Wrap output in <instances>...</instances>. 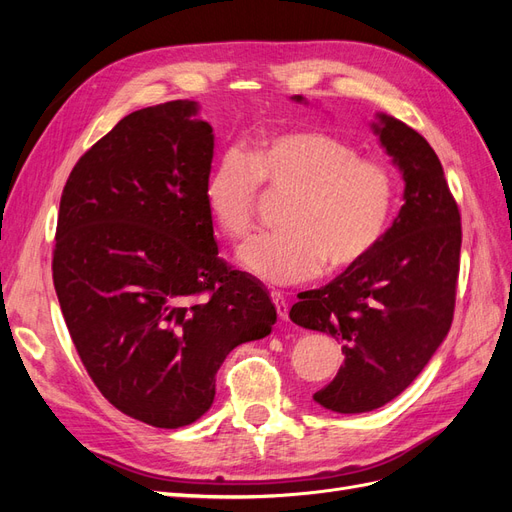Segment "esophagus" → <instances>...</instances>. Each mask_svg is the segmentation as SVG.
Here are the masks:
<instances>
[{"label": "esophagus", "mask_w": 512, "mask_h": 512, "mask_svg": "<svg viewBox=\"0 0 512 512\" xmlns=\"http://www.w3.org/2000/svg\"><path fill=\"white\" fill-rule=\"evenodd\" d=\"M271 299H273V303H275L277 316H280L282 320H288V301L284 299V294H280V292H271Z\"/></svg>", "instance_id": "34e87169"}]
</instances>
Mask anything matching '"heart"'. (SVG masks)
Wrapping results in <instances>:
<instances>
[{
	"mask_svg": "<svg viewBox=\"0 0 512 512\" xmlns=\"http://www.w3.org/2000/svg\"><path fill=\"white\" fill-rule=\"evenodd\" d=\"M260 181L292 192L280 232L258 235L239 262L267 284H294L322 271L359 265L380 243L395 205V179L378 160L359 158L342 138L292 130L256 143L250 153L226 149L205 177L203 198L228 239L254 226Z\"/></svg>",
	"mask_w": 512,
	"mask_h": 512,
	"instance_id": "1",
	"label": "heart"
}]
</instances>
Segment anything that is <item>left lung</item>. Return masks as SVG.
Masks as SVG:
<instances>
[{
    "label": "left lung",
    "mask_w": 512,
    "mask_h": 512,
    "mask_svg": "<svg viewBox=\"0 0 512 512\" xmlns=\"http://www.w3.org/2000/svg\"><path fill=\"white\" fill-rule=\"evenodd\" d=\"M371 132L404 179V205L374 252L290 309L294 324L342 344L344 365L314 393L339 414L382 408L416 380L451 329L459 275L461 218L436 151L386 113Z\"/></svg>",
    "instance_id": "1"
}]
</instances>
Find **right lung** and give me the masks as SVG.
<instances>
[{"mask_svg":"<svg viewBox=\"0 0 512 512\" xmlns=\"http://www.w3.org/2000/svg\"><path fill=\"white\" fill-rule=\"evenodd\" d=\"M200 104L141 108L76 162L59 203L53 282L72 342L111 404L151 427L198 421L215 374L277 320L267 288L218 256Z\"/></svg>","mask_w":512,"mask_h":512,"instance_id":"right-lung-1","label":"right lung"}]
</instances>
